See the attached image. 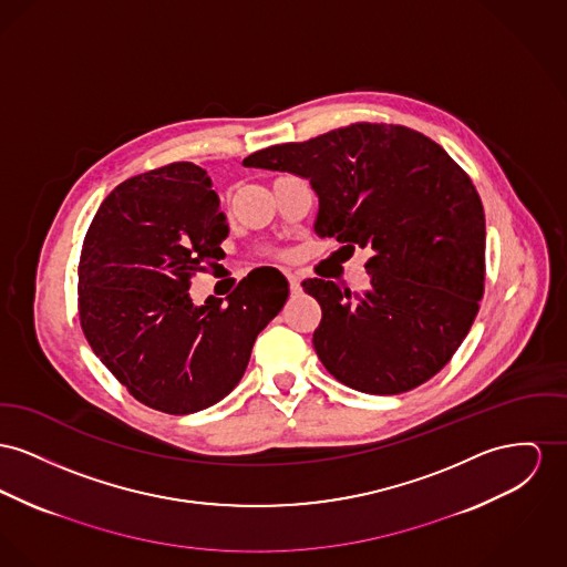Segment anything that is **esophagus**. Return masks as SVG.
Wrapping results in <instances>:
<instances>
[{
    "mask_svg": "<svg viewBox=\"0 0 567 567\" xmlns=\"http://www.w3.org/2000/svg\"><path fill=\"white\" fill-rule=\"evenodd\" d=\"M288 281H290V290L292 292L301 290V277L297 272H288Z\"/></svg>",
    "mask_w": 567,
    "mask_h": 567,
    "instance_id": "obj_1",
    "label": "esophagus"
}]
</instances>
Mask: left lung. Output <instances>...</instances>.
Instances as JSON below:
<instances>
[{
	"label": "left lung",
	"mask_w": 567,
	"mask_h": 567,
	"mask_svg": "<svg viewBox=\"0 0 567 567\" xmlns=\"http://www.w3.org/2000/svg\"><path fill=\"white\" fill-rule=\"evenodd\" d=\"M243 165L309 181L313 231L372 249L363 295L302 281L322 309L313 348L329 374L374 395L439 374L477 316L486 260L484 206L452 156L413 128L359 122Z\"/></svg>",
	"instance_id": "8db88e82"
}]
</instances>
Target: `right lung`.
<instances>
[{"mask_svg": "<svg viewBox=\"0 0 567 567\" xmlns=\"http://www.w3.org/2000/svg\"><path fill=\"white\" fill-rule=\"evenodd\" d=\"M227 231L206 169L172 163L117 185L85 234V340L135 400L161 413L189 415L224 400L288 301V279L262 266L226 301L193 302L190 279L226 256Z\"/></svg>", "mask_w": 567, "mask_h": 567, "instance_id": "add662e5", "label": "right lung"}]
</instances>
